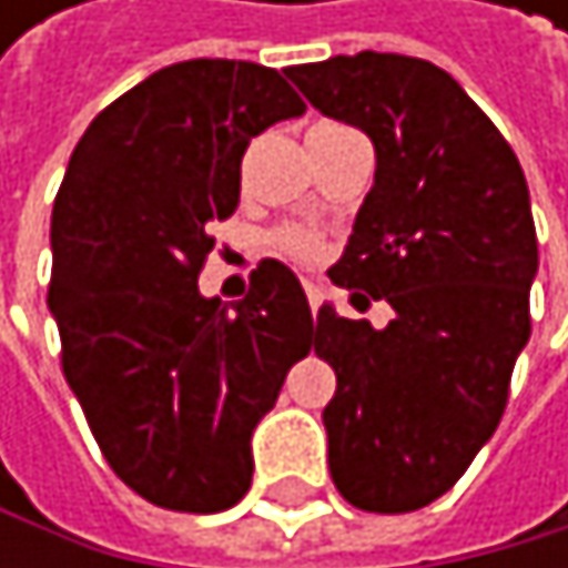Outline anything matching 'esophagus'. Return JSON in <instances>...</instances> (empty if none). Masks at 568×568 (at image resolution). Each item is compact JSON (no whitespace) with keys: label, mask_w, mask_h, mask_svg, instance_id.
<instances>
[{"label":"esophagus","mask_w":568,"mask_h":568,"mask_svg":"<svg viewBox=\"0 0 568 568\" xmlns=\"http://www.w3.org/2000/svg\"><path fill=\"white\" fill-rule=\"evenodd\" d=\"M303 290H306L310 306H313V310H320V306H323V300H326V290L320 286V282H313V278H306V282H303Z\"/></svg>","instance_id":"34e87169"}]
</instances>
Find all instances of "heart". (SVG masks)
<instances>
[{"mask_svg":"<svg viewBox=\"0 0 568 568\" xmlns=\"http://www.w3.org/2000/svg\"><path fill=\"white\" fill-rule=\"evenodd\" d=\"M272 242L282 255H290L296 262H313L320 252H323V237L310 227H300V224H286L272 234Z\"/></svg>","mask_w":568,"mask_h":568,"instance_id":"b5f03b06","label":"heart"}]
</instances>
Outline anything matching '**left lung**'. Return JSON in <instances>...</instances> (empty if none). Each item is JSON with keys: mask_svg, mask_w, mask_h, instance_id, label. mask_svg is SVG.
I'll return each instance as SVG.
<instances>
[{"mask_svg": "<svg viewBox=\"0 0 568 568\" xmlns=\"http://www.w3.org/2000/svg\"><path fill=\"white\" fill-rule=\"evenodd\" d=\"M286 74L375 142V186L331 278L395 310L385 331L331 303L316 313L313 351L337 371L326 464L354 508L419 511L505 416L538 272L528 183L508 139L429 60L361 50Z\"/></svg>", "mask_w": 568, "mask_h": 568, "instance_id": "8db88e82", "label": "left lung"}]
</instances>
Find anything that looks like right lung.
Masks as SVG:
<instances>
[{"label":"right lung","mask_w":568,"mask_h":568,"mask_svg":"<svg viewBox=\"0 0 568 568\" xmlns=\"http://www.w3.org/2000/svg\"><path fill=\"white\" fill-rule=\"evenodd\" d=\"M303 112L262 63L183 60L104 108L57 190L47 303L63 378L108 467L156 508L245 497L252 433L310 354V303L282 262H258L242 303L197 290L248 142Z\"/></svg>","instance_id":"1"}]
</instances>
